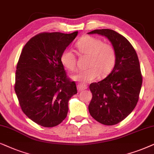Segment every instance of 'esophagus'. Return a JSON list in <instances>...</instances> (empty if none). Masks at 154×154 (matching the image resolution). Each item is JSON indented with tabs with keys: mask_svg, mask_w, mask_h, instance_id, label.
Instances as JSON below:
<instances>
[{
	"mask_svg": "<svg viewBox=\"0 0 154 154\" xmlns=\"http://www.w3.org/2000/svg\"><path fill=\"white\" fill-rule=\"evenodd\" d=\"M87 85H84V84H78L77 85V89H78L79 91H82L83 90H85L87 89Z\"/></svg>",
	"mask_w": 154,
	"mask_h": 154,
	"instance_id": "1",
	"label": "esophagus"
}]
</instances>
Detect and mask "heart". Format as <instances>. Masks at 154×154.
Instances as JSON below:
<instances>
[{
	"label": "heart",
	"mask_w": 154,
	"mask_h": 154,
	"mask_svg": "<svg viewBox=\"0 0 154 154\" xmlns=\"http://www.w3.org/2000/svg\"><path fill=\"white\" fill-rule=\"evenodd\" d=\"M77 50L84 56H89L88 67L85 70L77 72L72 75V79L82 83L95 80L100 76L109 74L116 64V55L111 45L102 43L94 36L85 35L79 38L76 44ZM60 62L65 68L74 71L77 67V58L70 49L66 48L60 55Z\"/></svg>",
	"instance_id": "obj_1"
}]
</instances>
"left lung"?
<instances>
[{"label":"left lung","mask_w":154,"mask_h":154,"mask_svg":"<svg viewBox=\"0 0 154 154\" xmlns=\"http://www.w3.org/2000/svg\"><path fill=\"white\" fill-rule=\"evenodd\" d=\"M88 34L106 36L116 51L111 72L89 86L92 98L89 105V113L96 121L113 125L127 118L138 102L142 85L139 58L130 42L116 31L103 29Z\"/></svg>","instance_id":"left-lung-1"}]
</instances>
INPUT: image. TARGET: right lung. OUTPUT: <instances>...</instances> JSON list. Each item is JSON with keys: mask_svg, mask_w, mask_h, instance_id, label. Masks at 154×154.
Returning <instances> with one entry per match:
<instances>
[{"mask_svg": "<svg viewBox=\"0 0 154 154\" xmlns=\"http://www.w3.org/2000/svg\"><path fill=\"white\" fill-rule=\"evenodd\" d=\"M41 33L24 46L17 65L15 91L24 113L45 128L58 125L67 117L68 101L77 93L67 78L60 55L77 36Z\"/></svg>", "mask_w": 154, "mask_h": 154, "instance_id": "add662e5", "label": "right lung"}]
</instances>
